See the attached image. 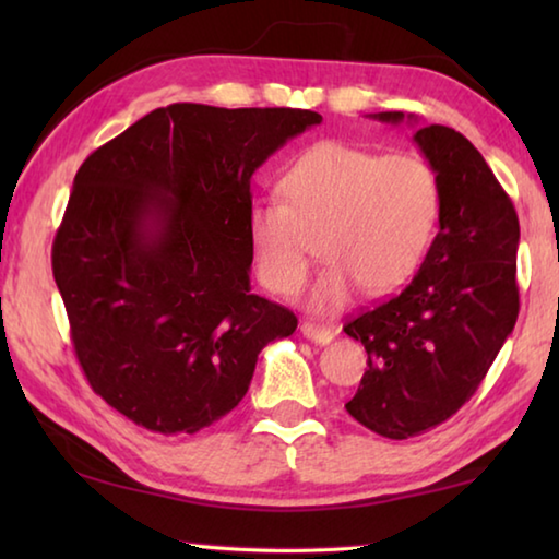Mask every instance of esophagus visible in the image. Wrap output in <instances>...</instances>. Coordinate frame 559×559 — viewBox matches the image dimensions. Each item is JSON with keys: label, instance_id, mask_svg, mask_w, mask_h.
<instances>
[{"label": "esophagus", "instance_id": "1", "mask_svg": "<svg viewBox=\"0 0 559 559\" xmlns=\"http://www.w3.org/2000/svg\"><path fill=\"white\" fill-rule=\"evenodd\" d=\"M300 333L306 335L308 340H313V343H318V345H328L330 340L335 337L333 330L325 328V325H316V323H310V320H302V323H300Z\"/></svg>", "mask_w": 559, "mask_h": 559}]
</instances>
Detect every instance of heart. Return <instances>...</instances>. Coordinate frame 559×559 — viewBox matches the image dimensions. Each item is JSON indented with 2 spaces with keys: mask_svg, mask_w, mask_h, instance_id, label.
Returning a JSON list of instances; mask_svg holds the SVG:
<instances>
[{
  "mask_svg": "<svg viewBox=\"0 0 559 559\" xmlns=\"http://www.w3.org/2000/svg\"><path fill=\"white\" fill-rule=\"evenodd\" d=\"M286 200L269 197L249 212V241L259 281L273 293H296L310 269L308 234H323L328 259L308 306L335 313L362 288H402L427 257L441 216L439 175L414 153L325 140L283 173Z\"/></svg>",
  "mask_w": 559,
  "mask_h": 559,
  "instance_id": "heart-1",
  "label": "heart"
}]
</instances>
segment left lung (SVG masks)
<instances>
[{"mask_svg":"<svg viewBox=\"0 0 559 559\" xmlns=\"http://www.w3.org/2000/svg\"><path fill=\"white\" fill-rule=\"evenodd\" d=\"M374 118L396 126L404 112ZM414 143L439 175V234L409 286L343 328L367 349L345 409L396 441L439 427L476 394L520 310V224L506 189L453 128H419Z\"/></svg>","mask_w":559,"mask_h":559,"instance_id":"left-lung-1","label":"left lung"}]
</instances>
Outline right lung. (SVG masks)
I'll list each match as a JSON object with an SVG mask.
<instances>
[{
	"label": "right lung",
	"instance_id": "obj_1",
	"mask_svg": "<svg viewBox=\"0 0 559 559\" xmlns=\"http://www.w3.org/2000/svg\"><path fill=\"white\" fill-rule=\"evenodd\" d=\"M323 116L173 103L86 157L51 249L75 357L138 427L197 433L298 318L251 293V177Z\"/></svg>",
	"mask_w": 559,
	"mask_h": 559
}]
</instances>
